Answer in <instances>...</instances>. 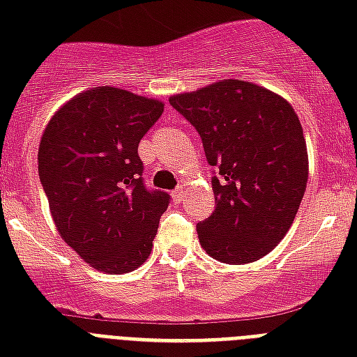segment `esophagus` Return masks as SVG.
Returning <instances> with one entry per match:
<instances>
[{"mask_svg":"<svg viewBox=\"0 0 357 357\" xmlns=\"http://www.w3.org/2000/svg\"><path fill=\"white\" fill-rule=\"evenodd\" d=\"M172 195H174V198H176V200L181 202V198H183V195H185V185H179L178 189L174 190Z\"/></svg>","mask_w":357,"mask_h":357,"instance_id":"34e87169","label":"esophagus"}]
</instances>
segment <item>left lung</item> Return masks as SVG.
Listing matches in <instances>:
<instances>
[{
	"label": "left lung",
	"instance_id": "obj_1",
	"mask_svg": "<svg viewBox=\"0 0 357 357\" xmlns=\"http://www.w3.org/2000/svg\"><path fill=\"white\" fill-rule=\"evenodd\" d=\"M200 133L215 211L196 226L202 248L226 265H246L276 248L304 198L310 161L298 116L276 92L220 79L170 96Z\"/></svg>",
	"mask_w": 357,
	"mask_h": 357
}]
</instances>
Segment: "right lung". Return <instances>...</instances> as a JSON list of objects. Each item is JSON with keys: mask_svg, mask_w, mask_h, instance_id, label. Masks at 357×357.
I'll list each match as a JSON object with an SVG mask.
<instances>
[{"mask_svg": "<svg viewBox=\"0 0 357 357\" xmlns=\"http://www.w3.org/2000/svg\"><path fill=\"white\" fill-rule=\"evenodd\" d=\"M165 103L92 86L55 111L38 144V176L59 235L86 265L126 274L150 257L170 196L142 183L139 142Z\"/></svg>", "mask_w": 357, "mask_h": 357, "instance_id": "1", "label": "right lung"}]
</instances>
